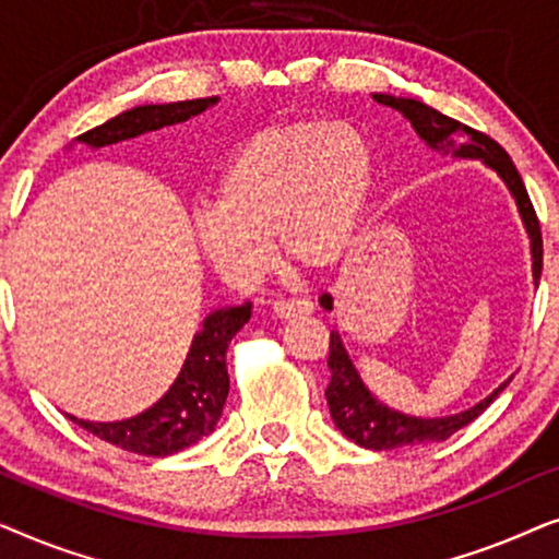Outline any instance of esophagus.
<instances>
[{"label": "esophagus", "instance_id": "1", "mask_svg": "<svg viewBox=\"0 0 559 559\" xmlns=\"http://www.w3.org/2000/svg\"><path fill=\"white\" fill-rule=\"evenodd\" d=\"M312 310H316V305H312V300H308V297H277V300L272 302V316L280 320H287L295 316H310Z\"/></svg>", "mask_w": 559, "mask_h": 559}]
</instances>
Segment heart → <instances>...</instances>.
Here are the masks:
<instances>
[{
	"label": "heart",
	"instance_id": "1",
	"mask_svg": "<svg viewBox=\"0 0 559 559\" xmlns=\"http://www.w3.org/2000/svg\"><path fill=\"white\" fill-rule=\"evenodd\" d=\"M371 182V144L348 121L264 127L228 159L216 203L195 211V241L239 285L270 270L272 236L293 266L328 270L346 251Z\"/></svg>",
	"mask_w": 559,
	"mask_h": 559
}]
</instances>
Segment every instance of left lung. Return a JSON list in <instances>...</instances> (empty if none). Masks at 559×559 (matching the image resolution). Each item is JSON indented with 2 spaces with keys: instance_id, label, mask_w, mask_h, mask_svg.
Returning a JSON list of instances; mask_svg holds the SVG:
<instances>
[{
  "instance_id": "1",
  "label": "left lung",
  "mask_w": 559,
  "mask_h": 559,
  "mask_svg": "<svg viewBox=\"0 0 559 559\" xmlns=\"http://www.w3.org/2000/svg\"><path fill=\"white\" fill-rule=\"evenodd\" d=\"M373 102L392 106V109L400 111L432 150L442 152V155H453V157L484 159V165H488L491 170L501 175V180L509 186L511 195L516 198L519 213H522L526 234H530L532 239V259H534L532 272H534V282H539V274H542L539 218L537 213H534V205L522 182V175H519L516 165L511 163L507 150H503L496 140H491L488 134L476 132V129L445 117V114H440L438 109H432V106L417 102V98L373 94ZM320 305H323L325 310H333V297L323 295L320 297ZM328 369H331V384L325 389V400H328V407H331V417L335 427H338L348 440H354L356 445L369 448V450L415 448V445H423V442L448 440L450 435L461 430V427L471 425L473 419H476L509 384V381H503L493 394H488L484 402H478L476 407L461 412V415L423 419V417L402 415V412L389 409L381 402L373 400L369 389L364 386V381L358 379L354 364H350L346 348H343L338 331H331Z\"/></svg>"
}]
</instances>
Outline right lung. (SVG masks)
I'll return each instance as SVG.
<instances>
[{"instance_id": "1", "label": "right lung", "mask_w": 559, "mask_h": 559, "mask_svg": "<svg viewBox=\"0 0 559 559\" xmlns=\"http://www.w3.org/2000/svg\"><path fill=\"white\" fill-rule=\"evenodd\" d=\"M218 98H193V102L175 104H147L121 111L119 117L106 124L88 129L79 136V142L88 147H106L121 140H132L144 132L180 124L195 114L209 109ZM251 318V302L236 308H221L203 320V331L195 333L186 364L159 402L144 409L142 415L121 419V423H88V419L71 417L75 425L88 430L111 445L136 455L165 457L178 450L193 445L205 435L216 430V423L224 412L228 396V369L226 350L236 333Z\"/></svg>"}]
</instances>
